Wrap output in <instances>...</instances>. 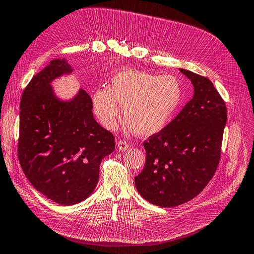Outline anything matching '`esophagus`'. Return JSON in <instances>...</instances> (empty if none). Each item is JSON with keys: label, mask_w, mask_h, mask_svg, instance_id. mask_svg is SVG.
I'll return each instance as SVG.
<instances>
[{"label": "esophagus", "mask_w": 254, "mask_h": 254, "mask_svg": "<svg viewBox=\"0 0 254 254\" xmlns=\"http://www.w3.org/2000/svg\"><path fill=\"white\" fill-rule=\"evenodd\" d=\"M117 146H118V149L121 150V151H125V150H127L128 147H129L128 143H127L126 141H123V140H120V141L118 142Z\"/></svg>", "instance_id": "34e87169"}]
</instances>
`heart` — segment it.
<instances>
[{"mask_svg":"<svg viewBox=\"0 0 254 254\" xmlns=\"http://www.w3.org/2000/svg\"><path fill=\"white\" fill-rule=\"evenodd\" d=\"M182 99V87L174 76L125 68L113 76L109 89L95 92L93 110L104 127L113 129L121 115V105L131 132L149 136L170 124Z\"/></svg>","mask_w":254,"mask_h":254,"instance_id":"1","label":"heart"}]
</instances>
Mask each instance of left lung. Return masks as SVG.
<instances>
[{"label": "left lung", "mask_w": 254, "mask_h": 254, "mask_svg": "<svg viewBox=\"0 0 254 254\" xmlns=\"http://www.w3.org/2000/svg\"><path fill=\"white\" fill-rule=\"evenodd\" d=\"M194 87L193 98L160 132L143 143L146 161L134 178L148 202L173 207L190 201L212 179L220 159L227 108L210 79L179 68Z\"/></svg>", "instance_id": "8db88e82"}]
</instances>
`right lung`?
Masks as SVG:
<instances>
[{"label":"right lung","instance_id":"right-lung-1","mask_svg":"<svg viewBox=\"0 0 254 254\" xmlns=\"http://www.w3.org/2000/svg\"><path fill=\"white\" fill-rule=\"evenodd\" d=\"M73 68L54 59L22 94L18 157L32 186L54 202L72 205L96 187L102 160L114 150L113 134L94 120L92 99L80 89L63 101L52 82Z\"/></svg>","mask_w":254,"mask_h":254}]
</instances>
